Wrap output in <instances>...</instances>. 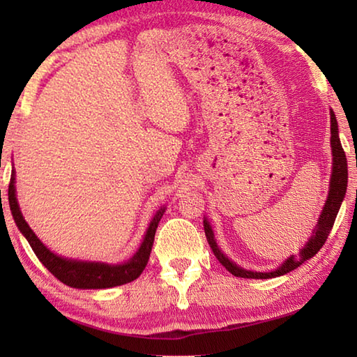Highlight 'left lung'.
I'll return each instance as SVG.
<instances>
[{"label":"left lung","mask_w":357,"mask_h":357,"mask_svg":"<svg viewBox=\"0 0 357 357\" xmlns=\"http://www.w3.org/2000/svg\"><path fill=\"white\" fill-rule=\"evenodd\" d=\"M331 148H332V174H331V184H329V195L328 200L324 203V208L319 215L318 223L315 229H313L312 238L309 243L304 245V249L299 252V255H291L285 259V263H282L275 271L271 273H255V271H247L244 268H239L236 263H233L231 259H228L223 252L217 247V243L214 239L213 228H211L209 222L204 219L203 227L204 233H206V239L213 249L215 258L219 259L222 266H225L228 273H231L234 277H243V279H273V277H279L287 273H291L293 269L298 268L302 263H305L307 259L315 257L319 252V249L324 245L326 239H328L332 227H334L335 217L340 209V204L345 198L347 185H348V165H347V155L345 151L342 148L340 138H338V126L334 112L331 110Z\"/></svg>","instance_id":"8db88e82"}]
</instances>
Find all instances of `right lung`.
Returning a JSON list of instances; mask_svg holds the SVG:
<instances>
[{
    "label": "right lung",
    "instance_id": "right-lung-1",
    "mask_svg": "<svg viewBox=\"0 0 357 357\" xmlns=\"http://www.w3.org/2000/svg\"><path fill=\"white\" fill-rule=\"evenodd\" d=\"M9 206L12 211V217L19 227L20 233L26 238V241L31 245L36 257L39 261L50 271V273L61 280L64 285L72 288H82V289H102V288H112L118 285H124L140 277L143 269L146 268L151 249H153L155 229L162 215L165 213V208H160L157 211L155 215L151 220L148 231L144 234V239L140 245V249L132 257L129 261L123 264H107V263H96V261H78V259H69L64 257H59L47 249V247L40 243L39 238L33 233L22 215V211L19 208L15 197V172L12 170L10 183H9Z\"/></svg>",
    "mask_w": 357,
    "mask_h": 357
}]
</instances>
